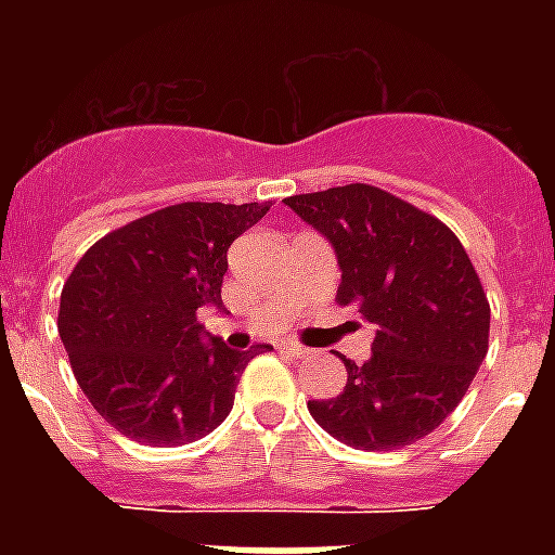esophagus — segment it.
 Segmentation results:
<instances>
[{
  "label": "esophagus",
  "instance_id": "esophagus-1",
  "mask_svg": "<svg viewBox=\"0 0 555 555\" xmlns=\"http://www.w3.org/2000/svg\"><path fill=\"white\" fill-rule=\"evenodd\" d=\"M279 351H285V354H291V357L308 354V348H302L299 343H294V339H282V343H279Z\"/></svg>",
  "mask_w": 555,
  "mask_h": 555
}]
</instances>
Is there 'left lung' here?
Listing matches in <instances>:
<instances>
[{
    "mask_svg": "<svg viewBox=\"0 0 555 555\" xmlns=\"http://www.w3.org/2000/svg\"><path fill=\"white\" fill-rule=\"evenodd\" d=\"M285 204L334 247L339 305H354L377 328L369 360H346L343 395L308 400L311 417L369 452L426 438L487 357L490 302L464 244L443 221L369 184Z\"/></svg>",
    "mask_w": 555,
    "mask_h": 555,
    "instance_id": "8db88e82",
    "label": "left lung"
}]
</instances>
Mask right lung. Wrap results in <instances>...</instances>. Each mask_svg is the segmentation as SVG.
I'll return each mask as SVG.
<instances>
[{"label":"right lung","instance_id":"right-lung-1","mask_svg":"<svg viewBox=\"0 0 555 555\" xmlns=\"http://www.w3.org/2000/svg\"><path fill=\"white\" fill-rule=\"evenodd\" d=\"M268 209L186 201L103 235L77 261L56 328L82 395L120 435L181 447L224 423L259 346L204 337L195 313L221 308L227 250Z\"/></svg>","mask_w":555,"mask_h":555}]
</instances>
